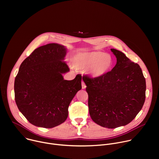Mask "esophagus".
I'll return each instance as SVG.
<instances>
[{
	"instance_id": "obj_1",
	"label": "esophagus",
	"mask_w": 159,
	"mask_h": 159,
	"mask_svg": "<svg viewBox=\"0 0 159 159\" xmlns=\"http://www.w3.org/2000/svg\"><path fill=\"white\" fill-rule=\"evenodd\" d=\"M85 87H86V85H85V84L84 83V82H82V89H85Z\"/></svg>"
}]
</instances>
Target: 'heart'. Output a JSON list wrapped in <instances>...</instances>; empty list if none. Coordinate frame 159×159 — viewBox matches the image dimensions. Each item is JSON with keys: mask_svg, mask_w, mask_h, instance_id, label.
I'll list each match as a JSON object with an SVG mask.
<instances>
[{"mask_svg": "<svg viewBox=\"0 0 159 159\" xmlns=\"http://www.w3.org/2000/svg\"><path fill=\"white\" fill-rule=\"evenodd\" d=\"M112 58L109 54L101 52L82 53L73 60V65L77 69L89 67V73L94 77L105 75L111 68Z\"/></svg>", "mask_w": 159, "mask_h": 159, "instance_id": "obj_1", "label": "heart"}]
</instances>
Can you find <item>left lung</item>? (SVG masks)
<instances>
[{
  "mask_svg": "<svg viewBox=\"0 0 159 159\" xmlns=\"http://www.w3.org/2000/svg\"><path fill=\"white\" fill-rule=\"evenodd\" d=\"M117 58L113 69L99 77L84 75L92 120L98 125L115 128L129 123L145 101L146 81L139 64L123 52L111 49Z\"/></svg>",
  "mask_w": 159,
  "mask_h": 159,
  "instance_id": "1",
  "label": "left lung"
}]
</instances>
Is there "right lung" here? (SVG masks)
<instances>
[{
  "mask_svg": "<svg viewBox=\"0 0 159 159\" xmlns=\"http://www.w3.org/2000/svg\"><path fill=\"white\" fill-rule=\"evenodd\" d=\"M66 50L50 43L35 49L20 64L14 81L15 101L32 125L52 128L63 123L69 104L82 89V75L72 80L62 76L70 70L63 61Z\"/></svg>",
  "mask_w": 159,
  "mask_h": 159,
  "instance_id": "1",
  "label": "right lung"
}]
</instances>
